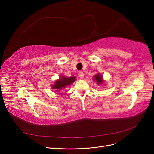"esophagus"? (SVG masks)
I'll return each mask as SVG.
<instances>
[{
	"label": "esophagus",
	"instance_id": "34e87169",
	"mask_svg": "<svg viewBox=\"0 0 154 154\" xmlns=\"http://www.w3.org/2000/svg\"><path fill=\"white\" fill-rule=\"evenodd\" d=\"M78 75H79V77L80 78V79H83L84 77V73L82 72H79V74H78Z\"/></svg>",
	"mask_w": 154,
	"mask_h": 154
}]
</instances>
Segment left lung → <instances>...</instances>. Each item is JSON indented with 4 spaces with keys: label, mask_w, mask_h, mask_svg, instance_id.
Segmentation results:
<instances>
[{
    "label": "left lung",
    "mask_w": 154,
    "mask_h": 154,
    "mask_svg": "<svg viewBox=\"0 0 154 154\" xmlns=\"http://www.w3.org/2000/svg\"><path fill=\"white\" fill-rule=\"evenodd\" d=\"M94 80H95V82H97L98 85L103 84V79H102V76L100 75V74H97L94 77Z\"/></svg>",
    "instance_id": "left-lung-1"
}]
</instances>
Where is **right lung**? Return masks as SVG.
<instances>
[{"label": "right lung", "mask_w": 154, "mask_h": 154, "mask_svg": "<svg viewBox=\"0 0 154 154\" xmlns=\"http://www.w3.org/2000/svg\"><path fill=\"white\" fill-rule=\"evenodd\" d=\"M75 77L74 76L66 77L64 75H62L60 78H59V80L55 82L52 87L53 89H55V92H59V94H61V93H60V91L62 88H65L66 86L72 84L75 82Z\"/></svg>", "instance_id": "right-lung-1"}]
</instances>
